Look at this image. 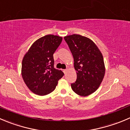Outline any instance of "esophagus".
Returning a JSON list of instances; mask_svg holds the SVG:
<instances>
[{"mask_svg": "<svg viewBox=\"0 0 130 130\" xmlns=\"http://www.w3.org/2000/svg\"><path fill=\"white\" fill-rule=\"evenodd\" d=\"M67 69H63V72L65 74L67 72Z\"/></svg>", "mask_w": 130, "mask_h": 130, "instance_id": "34e87169", "label": "esophagus"}]
</instances>
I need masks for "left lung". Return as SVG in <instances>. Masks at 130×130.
I'll return each mask as SVG.
<instances>
[{
    "instance_id": "left-lung-1",
    "label": "left lung",
    "mask_w": 130,
    "mask_h": 130,
    "mask_svg": "<svg viewBox=\"0 0 130 130\" xmlns=\"http://www.w3.org/2000/svg\"><path fill=\"white\" fill-rule=\"evenodd\" d=\"M74 60L77 80L71 84L72 90L83 96H88L100 86L105 75L104 58L95 44L77 34L64 37Z\"/></svg>"
}]
</instances>
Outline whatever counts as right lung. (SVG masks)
I'll list each match as a JSON object with an SVG mask.
<instances>
[{
    "instance_id": "obj_1",
    "label": "right lung",
    "mask_w": 130,
    "mask_h": 130,
    "mask_svg": "<svg viewBox=\"0 0 130 130\" xmlns=\"http://www.w3.org/2000/svg\"><path fill=\"white\" fill-rule=\"evenodd\" d=\"M62 41V37L47 35L31 45L22 61L21 75L31 91L46 95L55 90L58 81L63 76L61 70L55 69L53 54Z\"/></svg>"
}]
</instances>
